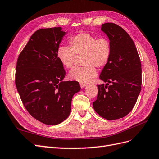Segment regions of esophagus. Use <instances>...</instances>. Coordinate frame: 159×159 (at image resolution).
Listing matches in <instances>:
<instances>
[{
  "label": "esophagus",
  "instance_id": "1",
  "mask_svg": "<svg viewBox=\"0 0 159 159\" xmlns=\"http://www.w3.org/2000/svg\"><path fill=\"white\" fill-rule=\"evenodd\" d=\"M86 86H87V85H86L85 84H80V87H81V88H84L85 87H86Z\"/></svg>",
  "mask_w": 159,
  "mask_h": 159
}]
</instances>
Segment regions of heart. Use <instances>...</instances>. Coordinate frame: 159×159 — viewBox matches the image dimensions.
I'll return each instance as SVG.
<instances>
[{
	"label": "heart",
	"mask_w": 159,
	"mask_h": 159,
	"mask_svg": "<svg viewBox=\"0 0 159 159\" xmlns=\"http://www.w3.org/2000/svg\"><path fill=\"white\" fill-rule=\"evenodd\" d=\"M69 46H61L57 52V58L65 68L74 66L75 55H83V67H76L68 74L71 80L88 83L97 75L98 68L106 66L111 54V44L106 37L98 38L89 33H80L69 38Z\"/></svg>",
	"instance_id": "b5f03b06"
}]
</instances>
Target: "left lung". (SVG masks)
<instances>
[{
	"label": "left lung",
	"mask_w": 159,
	"mask_h": 159,
	"mask_svg": "<svg viewBox=\"0 0 159 159\" xmlns=\"http://www.w3.org/2000/svg\"><path fill=\"white\" fill-rule=\"evenodd\" d=\"M102 30L110 40L111 54L99 76L107 84L98 85L93 106L101 117L115 120L129 113L137 102L141 89V64L133 40L123 28L108 22L103 24Z\"/></svg>",
	"instance_id": "obj_1"
}]
</instances>
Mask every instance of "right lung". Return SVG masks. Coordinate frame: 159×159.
Instances as JSON below:
<instances>
[{"instance_id":"1","label":"right lung","mask_w":159,"mask_h":159,"mask_svg":"<svg viewBox=\"0 0 159 159\" xmlns=\"http://www.w3.org/2000/svg\"><path fill=\"white\" fill-rule=\"evenodd\" d=\"M65 34L61 27L38 30L16 63L15 84L24 106L34 118L48 125L68 118L72 98L81 89L78 81H63L66 72L57 52Z\"/></svg>"}]
</instances>
